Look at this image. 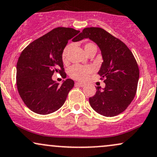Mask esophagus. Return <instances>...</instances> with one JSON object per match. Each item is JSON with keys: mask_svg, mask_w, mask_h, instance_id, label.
Wrapping results in <instances>:
<instances>
[{"mask_svg": "<svg viewBox=\"0 0 157 157\" xmlns=\"http://www.w3.org/2000/svg\"><path fill=\"white\" fill-rule=\"evenodd\" d=\"M75 86H84L85 85V84L84 83H82V82H75Z\"/></svg>", "mask_w": 157, "mask_h": 157, "instance_id": "1", "label": "esophagus"}]
</instances>
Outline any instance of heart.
Returning a JSON list of instances; mask_svg holds the SVG:
<instances>
[{
	"instance_id": "heart-1",
	"label": "heart",
	"mask_w": 157,
	"mask_h": 157,
	"mask_svg": "<svg viewBox=\"0 0 157 157\" xmlns=\"http://www.w3.org/2000/svg\"><path fill=\"white\" fill-rule=\"evenodd\" d=\"M71 45L66 46L64 49L62 51V59L63 62L66 63L67 62V55L69 50L71 48ZM93 47H96L93 43L92 42H87L84 45V50H85L86 53L90 48ZM94 71V68L90 65H78V64H75V65L71 66L68 70V74L71 78L76 79V80H85L87 78L88 75L90 73H92Z\"/></svg>"
}]
</instances>
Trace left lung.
<instances>
[{
  "label": "left lung",
  "instance_id": "obj_1",
  "mask_svg": "<svg viewBox=\"0 0 157 157\" xmlns=\"http://www.w3.org/2000/svg\"><path fill=\"white\" fill-rule=\"evenodd\" d=\"M85 38L101 50L103 62L98 73L106 84L102 90L95 86L96 93L89 98L90 106L100 115L114 117L126 109L135 96L140 75L137 63L125 43L101 28L84 29L78 40Z\"/></svg>",
  "mask_w": 157,
  "mask_h": 157
}]
</instances>
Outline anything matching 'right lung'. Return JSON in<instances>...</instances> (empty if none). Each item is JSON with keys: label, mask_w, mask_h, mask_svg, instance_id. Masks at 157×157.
<instances>
[{"label": "right lung", "mask_w": 157, "mask_h": 157, "mask_svg": "<svg viewBox=\"0 0 157 157\" xmlns=\"http://www.w3.org/2000/svg\"><path fill=\"white\" fill-rule=\"evenodd\" d=\"M79 31L58 27L34 40L20 53L17 63V86L24 104L40 115L56 112L65 102L74 82L67 78L62 84L52 79L54 73L64 78L62 51L68 40H78Z\"/></svg>", "instance_id": "add662e5"}]
</instances>
